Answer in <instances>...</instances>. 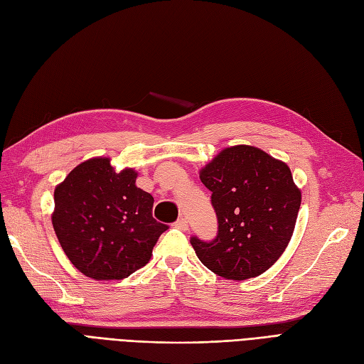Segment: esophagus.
Returning <instances> with one entry per match:
<instances>
[{
	"instance_id": "obj_1",
	"label": "esophagus",
	"mask_w": 364,
	"mask_h": 364,
	"mask_svg": "<svg viewBox=\"0 0 364 364\" xmlns=\"http://www.w3.org/2000/svg\"><path fill=\"white\" fill-rule=\"evenodd\" d=\"M175 227H177L178 230L186 231L187 228H189V224H187V219L186 218H180L177 222H175Z\"/></svg>"
}]
</instances>
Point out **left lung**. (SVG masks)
I'll use <instances>...</instances> for the list:
<instances>
[{"label": "left lung", "mask_w": 364, "mask_h": 364, "mask_svg": "<svg viewBox=\"0 0 364 364\" xmlns=\"http://www.w3.org/2000/svg\"><path fill=\"white\" fill-rule=\"evenodd\" d=\"M212 192L218 236L192 237L201 263L216 275L243 281L266 272L287 248L301 205L290 168L260 148L222 149L199 171Z\"/></svg>", "instance_id": "left-lung-1"}]
</instances>
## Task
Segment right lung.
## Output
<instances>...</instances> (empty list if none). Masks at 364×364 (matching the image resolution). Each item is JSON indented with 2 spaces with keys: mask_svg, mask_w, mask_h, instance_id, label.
<instances>
[{
  "mask_svg": "<svg viewBox=\"0 0 364 364\" xmlns=\"http://www.w3.org/2000/svg\"><path fill=\"white\" fill-rule=\"evenodd\" d=\"M137 172H116L109 157L80 163L55 186V236L81 274L122 279L145 266L168 225L152 218L154 198L136 186Z\"/></svg>",
  "mask_w": 364,
  "mask_h": 364,
  "instance_id": "add662e5",
  "label": "right lung"
}]
</instances>
